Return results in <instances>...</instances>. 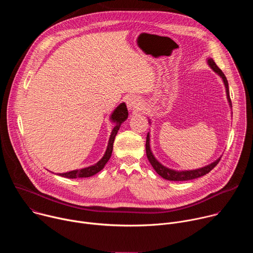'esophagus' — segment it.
I'll return each instance as SVG.
<instances>
[{
	"label": "esophagus",
	"instance_id": "34e87169",
	"mask_svg": "<svg viewBox=\"0 0 253 253\" xmlns=\"http://www.w3.org/2000/svg\"><path fill=\"white\" fill-rule=\"evenodd\" d=\"M126 103H127L128 109L131 111H138L141 108V104H142L141 99L135 95H132L129 98H127Z\"/></svg>",
	"mask_w": 253,
	"mask_h": 253
}]
</instances>
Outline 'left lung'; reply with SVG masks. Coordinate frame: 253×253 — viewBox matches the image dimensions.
I'll list each match as a JSON object with an SVG mask.
<instances>
[{"mask_svg": "<svg viewBox=\"0 0 253 253\" xmlns=\"http://www.w3.org/2000/svg\"><path fill=\"white\" fill-rule=\"evenodd\" d=\"M207 64L209 65V67L217 74L223 81V84L225 86V91H226V97H227V101L229 103V107L232 108V104H231V100H230V96H229V89H228V82L227 79L225 77V75L223 74V72L217 67V65L215 64V62L213 61V59L208 58L207 59ZM232 110V109H231ZM149 123L150 119H149ZM146 155L147 158L149 160V162L151 163L152 167L154 168V170L164 179L166 180H170V181H186V180H191V179H195L198 177H201L205 174H207L208 172H210L216 165L218 164L221 156L219 158L216 159L215 161H213L212 163L203 166L201 168L198 169H193V170H174L171 168H168L166 166H164L163 164H161L153 155L151 148H150V133L148 132L147 134V138H146Z\"/></svg>", "mask_w": 253, "mask_h": 253, "instance_id": "left-lung-1", "label": "left lung"}]
</instances>
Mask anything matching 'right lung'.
I'll return each instance as SVG.
<instances>
[{
  "label": "right lung",
  "instance_id": "obj_1",
  "mask_svg": "<svg viewBox=\"0 0 253 253\" xmlns=\"http://www.w3.org/2000/svg\"><path fill=\"white\" fill-rule=\"evenodd\" d=\"M128 118V110L126 104L123 102L120 105H118L114 111L112 112V114L110 115V121L114 124V128L111 132L109 141H108V145H107V149L103 155V157L95 164L82 168V169H76V170H72L66 173H59L57 175H60L62 177H66V178H85V177H91L93 175H95L96 173L100 172L104 166L106 165V163L109 161L111 155H112V151H113V143L115 140V137L118 133V130L121 127V124L126 121V119Z\"/></svg>",
  "mask_w": 253,
  "mask_h": 253
}]
</instances>
